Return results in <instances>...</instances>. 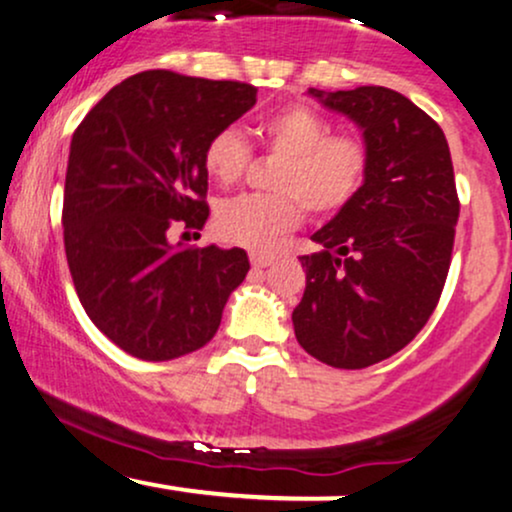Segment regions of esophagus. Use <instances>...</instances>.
Masks as SVG:
<instances>
[{"instance_id": "34e87169", "label": "esophagus", "mask_w": 512, "mask_h": 512, "mask_svg": "<svg viewBox=\"0 0 512 512\" xmlns=\"http://www.w3.org/2000/svg\"><path fill=\"white\" fill-rule=\"evenodd\" d=\"M276 257L269 255V252H250V262L252 267H269V264H274Z\"/></svg>"}]
</instances>
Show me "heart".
Instances as JSON below:
<instances>
[{"label": "heart", "mask_w": 512, "mask_h": 512, "mask_svg": "<svg viewBox=\"0 0 512 512\" xmlns=\"http://www.w3.org/2000/svg\"><path fill=\"white\" fill-rule=\"evenodd\" d=\"M257 134L267 156L279 161L269 175L272 195L221 199L211 228L223 243L267 248L301 223L303 209L334 216L366 185L368 146L351 134H332V122L305 105L269 115ZM250 161L252 149L238 127L216 129L204 144V170L223 187L238 182Z\"/></svg>", "instance_id": "1"}]
</instances>
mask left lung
<instances>
[{
    "mask_svg": "<svg viewBox=\"0 0 512 512\" xmlns=\"http://www.w3.org/2000/svg\"><path fill=\"white\" fill-rule=\"evenodd\" d=\"M310 93L363 129L370 168L349 207L298 257L305 293L293 310L298 344L332 368L358 370L404 349L443 293L460 216L443 129L385 86Z\"/></svg>",
    "mask_w": 512,
    "mask_h": 512,
    "instance_id": "1",
    "label": "left lung"
}]
</instances>
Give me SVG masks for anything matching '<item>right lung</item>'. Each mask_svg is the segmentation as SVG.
<instances>
[{"mask_svg":"<svg viewBox=\"0 0 512 512\" xmlns=\"http://www.w3.org/2000/svg\"><path fill=\"white\" fill-rule=\"evenodd\" d=\"M257 101L243 81L134 74L88 110L64 180V252L76 296L110 342L142 361L202 349L243 284L245 250L173 248L209 216L204 144Z\"/></svg>","mask_w":512,"mask_h":512,"instance_id":"right-lung-1","label":"right lung"}]
</instances>
